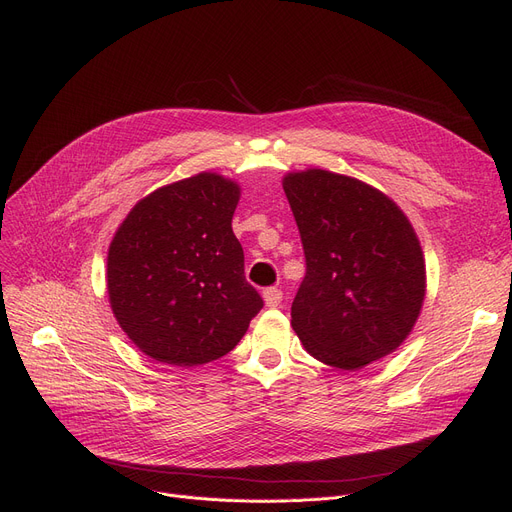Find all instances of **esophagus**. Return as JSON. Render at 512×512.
Listing matches in <instances>:
<instances>
[{
  "label": "esophagus",
  "instance_id": "34e87169",
  "mask_svg": "<svg viewBox=\"0 0 512 512\" xmlns=\"http://www.w3.org/2000/svg\"><path fill=\"white\" fill-rule=\"evenodd\" d=\"M263 301H265L267 307H272V309L278 307V305L282 303V290L276 288V286L265 288V290H263Z\"/></svg>",
  "mask_w": 512,
  "mask_h": 512
}]
</instances>
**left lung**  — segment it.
<instances>
[{
	"mask_svg": "<svg viewBox=\"0 0 512 512\" xmlns=\"http://www.w3.org/2000/svg\"><path fill=\"white\" fill-rule=\"evenodd\" d=\"M297 220L307 272L292 301V330L307 353L361 369L402 344L425 299L417 234L378 188L328 170L282 182Z\"/></svg>",
	"mask_w": 512,
	"mask_h": 512,
	"instance_id": "8db88e82",
	"label": "left lung"
}]
</instances>
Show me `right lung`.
I'll return each instance as SVG.
<instances>
[{"instance_id": "add662e5", "label": "right lung", "mask_w": 512, "mask_h": 512, "mask_svg": "<svg viewBox=\"0 0 512 512\" xmlns=\"http://www.w3.org/2000/svg\"><path fill=\"white\" fill-rule=\"evenodd\" d=\"M236 182L211 172L161 186L120 224L107 251V294L147 357L195 367L230 353L263 299L232 232Z\"/></svg>"}]
</instances>
